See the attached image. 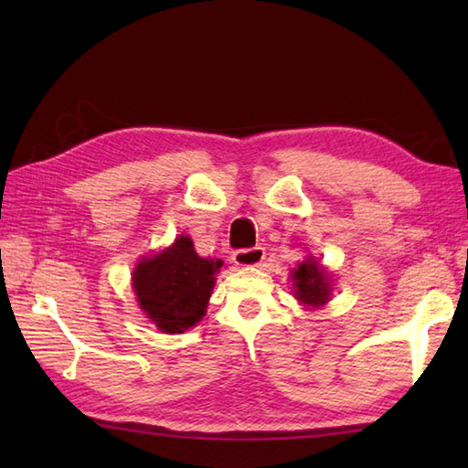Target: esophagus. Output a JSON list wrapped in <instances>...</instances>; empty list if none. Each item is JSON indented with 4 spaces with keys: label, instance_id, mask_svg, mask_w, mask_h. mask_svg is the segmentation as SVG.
<instances>
[{
    "label": "esophagus",
    "instance_id": "34e87169",
    "mask_svg": "<svg viewBox=\"0 0 468 468\" xmlns=\"http://www.w3.org/2000/svg\"><path fill=\"white\" fill-rule=\"evenodd\" d=\"M265 260L263 247H251V250H239L233 253V263L239 267H255Z\"/></svg>",
    "mask_w": 468,
    "mask_h": 468
}]
</instances>
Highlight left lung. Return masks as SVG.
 <instances>
[{
	"instance_id": "1",
	"label": "left lung",
	"mask_w": 468,
	"mask_h": 468,
	"mask_svg": "<svg viewBox=\"0 0 468 468\" xmlns=\"http://www.w3.org/2000/svg\"><path fill=\"white\" fill-rule=\"evenodd\" d=\"M292 280L295 297L302 303L310 307H320L330 300V275H327V271L314 260V257H307L303 263H300V267H295L292 271Z\"/></svg>"
}]
</instances>
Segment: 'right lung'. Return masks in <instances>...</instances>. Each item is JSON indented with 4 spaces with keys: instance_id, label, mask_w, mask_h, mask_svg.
I'll use <instances>...</instances> for the list:
<instances>
[{
    "instance_id": "1",
    "label": "right lung",
    "mask_w": 468,
    "mask_h": 468,
    "mask_svg": "<svg viewBox=\"0 0 468 468\" xmlns=\"http://www.w3.org/2000/svg\"><path fill=\"white\" fill-rule=\"evenodd\" d=\"M221 260L198 257L188 237L143 257L133 271L136 302L163 334H183L203 320Z\"/></svg>"
}]
</instances>
